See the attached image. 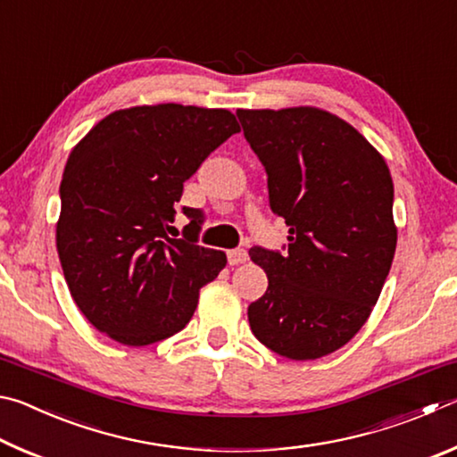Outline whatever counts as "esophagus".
Masks as SVG:
<instances>
[{"label":"esophagus","mask_w":457,"mask_h":457,"mask_svg":"<svg viewBox=\"0 0 457 457\" xmlns=\"http://www.w3.org/2000/svg\"><path fill=\"white\" fill-rule=\"evenodd\" d=\"M245 260H247V252L245 250H229L228 252L229 266H239V264H244Z\"/></svg>","instance_id":"esophagus-1"}]
</instances>
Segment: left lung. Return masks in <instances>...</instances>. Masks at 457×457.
<instances>
[{"instance_id":"left-lung-1","label":"left lung","mask_w":457,"mask_h":457,"mask_svg":"<svg viewBox=\"0 0 457 457\" xmlns=\"http://www.w3.org/2000/svg\"><path fill=\"white\" fill-rule=\"evenodd\" d=\"M268 173L288 252L252 247L268 290L247 306L252 332L292 361L335 353L377 304L397 245L393 179L373 145L322 108L236 112Z\"/></svg>"}]
</instances>
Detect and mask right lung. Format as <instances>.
Returning <instances> with one entry per match:
<instances>
[{"label": "right lung", "instance_id": "add662e5", "mask_svg": "<svg viewBox=\"0 0 457 457\" xmlns=\"http://www.w3.org/2000/svg\"><path fill=\"white\" fill-rule=\"evenodd\" d=\"M234 133L226 108L145 104L111 112L72 149L56 247L76 306L108 338L145 346L173 337L226 268V253L197 245V221L187 237L169 231L183 183Z\"/></svg>", "mask_w": 457, "mask_h": 457}]
</instances>
